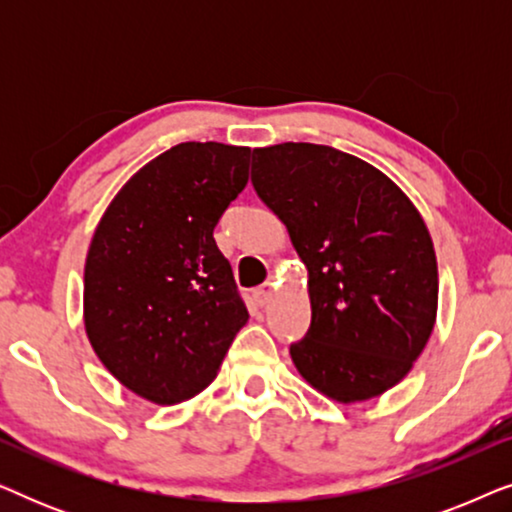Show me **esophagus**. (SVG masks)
Wrapping results in <instances>:
<instances>
[{"instance_id": "esophagus-1", "label": "esophagus", "mask_w": 512, "mask_h": 512, "mask_svg": "<svg viewBox=\"0 0 512 512\" xmlns=\"http://www.w3.org/2000/svg\"><path fill=\"white\" fill-rule=\"evenodd\" d=\"M272 296H275V282H265L263 286H258V289L254 291V298H256V303L261 305V307H265L272 300Z\"/></svg>"}]
</instances>
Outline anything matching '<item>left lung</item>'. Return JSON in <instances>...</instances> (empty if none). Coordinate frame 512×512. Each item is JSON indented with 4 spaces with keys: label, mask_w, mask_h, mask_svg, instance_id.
I'll return each instance as SVG.
<instances>
[{
    "label": "left lung",
    "mask_w": 512,
    "mask_h": 512,
    "mask_svg": "<svg viewBox=\"0 0 512 512\" xmlns=\"http://www.w3.org/2000/svg\"><path fill=\"white\" fill-rule=\"evenodd\" d=\"M251 184L307 270L310 331L293 366L338 403L382 396L410 373L438 312V263L412 200L366 160L331 146L254 149Z\"/></svg>",
    "instance_id": "1"
}]
</instances>
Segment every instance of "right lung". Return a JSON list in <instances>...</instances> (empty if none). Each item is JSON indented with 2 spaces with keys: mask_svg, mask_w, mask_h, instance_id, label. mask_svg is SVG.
<instances>
[{
  "mask_svg": "<svg viewBox=\"0 0 512 512\" xmlns=\"http://www.w3.org/2000/svg\"><path fill=\"white\" fill-rule=\"evenodd\" d=\"M249 146L184 142L125 181L83 268V326L102 366L144 401L209 387L249 312L214 228L249 179Z\"/></svg>",
  "mask_w": 512,
  "mask_h": 512,
  "instance_id": "add662e5",
  "label": "right lung"
}]
</instances>
